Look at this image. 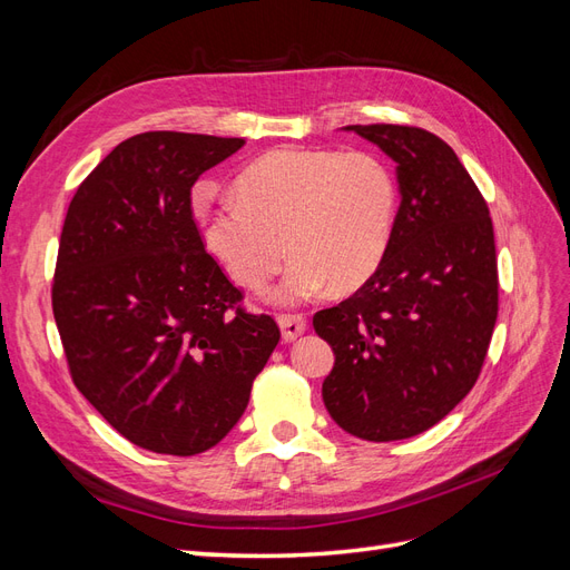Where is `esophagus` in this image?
I'll list each match as a JSON object with an SVG mask.
<instances>
[{
	"mask_svg": "<svg viewBox=\"0 0 570 570\" xmlns=\"http://www.w3.org/2000/svg\"><path fill=\"white\" fill-rule=\"evenodd\" d=\"M278 325L285 342H295L297 337H302L306 333V318L299 314H283L278 316Z\"/></svg>",
	"mask_w": 570,
	"mask_h": 570,
	"instance_id": "obj_1",
	"label": "esophagus"
}]
</instances>
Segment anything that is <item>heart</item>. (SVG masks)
<instances>
[{"label": "heart", "mask_w": 570, "mask_h": 570, "mask_svg": "<svg viewBox=\"0 0 570 570\" xmlns=\"http://www.w3.org/2000/svg\"><path fill=\"white\" fill-rule=\"evenodd\" d=\"M237 197L202 212L204 247L245 289H262L295 256L275 299L295 304L352 292L381 268L400 189L366 151L275 149L237 176ZM288 245L285 246L284 243Z\"/></svg>", "instance_id": "heart-1"}]
</instances>
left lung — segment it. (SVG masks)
<instances>
[{"instance_id": "1", "label": "left lung", "mask_w": 570, "mask_h": 570, "mask_svg": "<svg viewBox=\"0 0 570 570\" xmlns=\"http://www.w3.org/2000/svg\"><path fill=\"white\" fill-rule=\"evenodd\" d=\"M396 164L402 204L381 268L314 316L335 366L323 402L350 435L392 442L440 423L475 385L497 321L485 199L454 149L409 126H344Z\"/></svg>"}]
</instances>
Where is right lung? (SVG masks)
<instances>
[{
	"mask_svg": "<svg viewBox=\"0 0 570 570\" xmlns=\"http://www.w3.org/2000/svg\"><path fill=\"white\" fill-rule=\"evenodd\" d=\"M243 137L142 132L85 178L63 220L51 306L73 383L142 450L193 456L226 438L281 340L206 254L193 185Z\"/></svg>",
	"mask_w": 570,
	"mask_h": 570,
	"instance_id": "obj_1",
	"label": "right lung"
}]
</instances>
